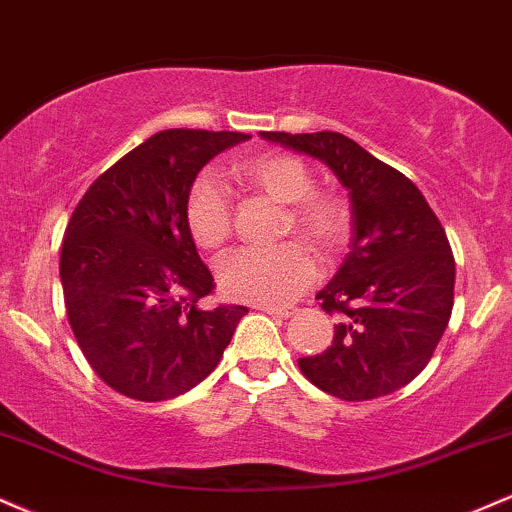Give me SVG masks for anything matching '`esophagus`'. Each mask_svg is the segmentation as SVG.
I'll list each match as a JSON object with an SVG mask.
<instances>
[{"label": "esophagus", "instance_id": "34e87169", "mask_svg": "<svg viewBox=\"0 0 512 512\" xmlns=\"http://www.w3.org/2000/svg\"><path fill=\"white\" fill-rule=\"evenodd\" d=\"M256 309L266 311V314L278 316V318H292L294 314H297V309H294V306H268V304H261V306H256Z\"/></svg>", "mask_w": 512, "mask_h": 512}]
</instances>
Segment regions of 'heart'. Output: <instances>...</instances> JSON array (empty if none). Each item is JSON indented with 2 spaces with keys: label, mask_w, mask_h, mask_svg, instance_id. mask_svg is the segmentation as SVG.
Returning a JSON list of instances; mask_svg holds the SVG:
<instances>
[{
  "label": "heart",
  "mask_w": 512,
  "mask_h": 512,
  "mask_svg": "<svg viewBox=\"0 0 512 512\" xmlns=\"http://www.w3.org/2000/svg\"><path fill=\"white\" fill-rule=\"evenodd\" d=\"M237 177L254 189L290 206L292 230L318 249L338 246L345 232V210L335 196L314 189L309 167L294 155L266 153L237 165ZM186 225L201 249H218L232 232V206L225 184L215 174H201L186 194ZM220 287L232 299L280 306L297 299L318 278L316 258L302 244L246 246L232 251L218 266Z\"/></svg>",
  "instance_id": "b5f03b06"
}]
</instances>
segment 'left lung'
I'll return each mask as SVG.
<instances>
[{"label":"left lung","mask_w":512,"mask_h":512,"mask_svg":"<svg viewBox=\"0 0 512 512\" xmlns=\"http://www.w3.org/2000/svg\"><path fill=\"white\" fill-rule=\"evenodd\" d=\"M263 141L328 167L350 194L352 239L333 280L316 294L340 314L333 342L299 359L314 386L340 400H374L422 374L450 321L455 258L422 191L352 138L335 131Z\"/></svg>","instance_id":"8db88e82"}]
</instances>
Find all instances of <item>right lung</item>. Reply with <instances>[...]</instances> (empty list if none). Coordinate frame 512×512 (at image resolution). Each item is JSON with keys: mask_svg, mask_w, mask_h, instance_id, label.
Instances as JSON below:
<instances>
[{"mask_svg": "<svg viewBox=\"0 0 512 512\" xmlns=\"http://www.w3.org/2000/svg\"><path fill=\"white\" fill-rule=\"evenodd\" d=\"M237 131L170 129L100 174L64 232L59 278L83 357L126 398L158 402L206 378L246 306L206 311L213 275L186 225V194Z\"/></svg>", "mask_w": 512, "mask_h": 512, "instance_id": "add662e5", "label": "right lung"}]
</instances>
